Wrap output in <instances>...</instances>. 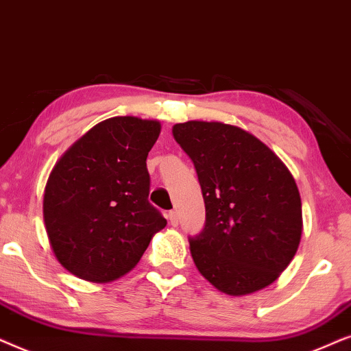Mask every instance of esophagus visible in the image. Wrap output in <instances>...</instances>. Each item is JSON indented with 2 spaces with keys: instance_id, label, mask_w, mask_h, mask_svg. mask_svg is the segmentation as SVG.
<instances>
[{
  "instance_id": "1",
  "label": "esophagus",
  "mask_w": 351,
  "mask_h": 351,
  "mask_svg": "<svg viewBox=\"0 0 351 351\" xmlns=\"http://www.w3.org/2000/svg\"><path fill=\"white\" fill-rule=\"evenodd\" d=\"M168 219H170L171 226H176V224H178V213L171 210V212H168Z\"/></svg>"
}]
</instances>
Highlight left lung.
Returning <instances> with one entry per match:
<instances>
[{
  "label": "left lung",
  "instance_id": "1",
  "mask_svg": "<svg viewBox=\"0 0 351 351\" xmlns=\"http://www.w3.org/2000/svg\"><path fill=\"white\" fill-rule=\"evenodd\" d=\"M202 188L207 221L189 241L199 273L226 295L268 287L302 239V199L292 173L254 134L223 121L189 120L171 128Z\"/></svg>",
  "mask_w": 351,
  "mask_h": 351
}]
</instances>
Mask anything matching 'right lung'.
<instances>
[{
    "label": "right lung",
    "instance_id": "add662e5",
    "mask_svg": "<svg viewBox=\"0 0 351 351\" xmlns=\"http://www.w3.org/2000/svg\"><path fill=\"white\" fill-rule=\"evenodd\" d=\"M158 120L112 117L65 151L46 181L43 219L56 260L88 282H112L139 263L167 219L149 204L147 154Z\"/></svg>",
    "mask_w": 351,
    "mask_h": 351
}]
</instances>
